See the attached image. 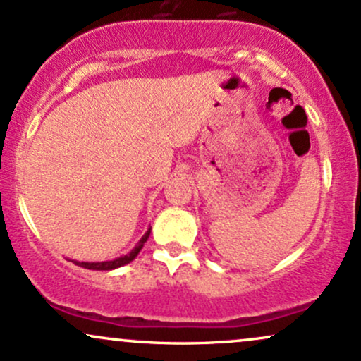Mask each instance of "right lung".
Returning <instances> with one entry per match:
<instances>
[{"label":"right lung","mask_w":361,"mask_h":361,"mask_svg":"<svg viewBox=\"0 0 361 361\" xmlns=\"http://www.w3.org/2000/svg\"><path fill=\"white\" fill-rule=\"evenodd\" d=\"M149 234H151V229H147V233L144 234L142 238H140V241L137 243V246H135L134 250H132L126 256H120V258H115V259H111V261H100V263H88V261H74V263L80 264V267H82V268H88V270H103V271L115 270V268H120V267H123V264L130 263V261L139 255V251L142 250L144 243L147 241Z\"/></svg>","instance_id":"1"}]
</instances>
